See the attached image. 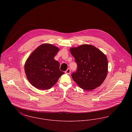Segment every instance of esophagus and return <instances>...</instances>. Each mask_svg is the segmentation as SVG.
Returning <instances> with one entry per match:
<instances>
[{
    "mask_svg": "<svg viewBox=\"0 0 132 132\" xmlns=\"http://www.w3.org/2000/svg\"><path fill=\"white\" fill-rule=\"evenodd\" d=\"M70 73H71V70L69 69V68L67 69V70L65 71V73L67 74H69Z\"/></svg>",
    "mask_w": 132,
    "mask_h": 132,
    "instance_id": "obj_1",
    "label": "esophagus"
}]
</instances>
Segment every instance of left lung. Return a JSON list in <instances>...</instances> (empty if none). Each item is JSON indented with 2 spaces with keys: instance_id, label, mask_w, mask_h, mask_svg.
<instances>
[{
  "instance_id": "left-lung-1",
  "label": "left lung",
  "mask_w": 132,
  "mask_h": 132,
  "mask_svg": "<svg viewBox=\"0 0 132 132\" xmlns=\"http://www.w3.org/2000/svg\"><path fill=\"white\" fill-rule=\"evenodd\" d=\"M70 51L77 64V70L72 74L79 87L91 90L100 87L108 73V60L105 54L90 44L71 47Z\"/></svg>"
}]
</instances>
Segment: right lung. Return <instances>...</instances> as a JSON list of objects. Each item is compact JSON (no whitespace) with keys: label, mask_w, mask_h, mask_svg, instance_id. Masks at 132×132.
Listing matches in <instances>:
<instances>
[{"label":"right lung","mask_w":132,"mask_h":132,"mask_svg":"<svg viewBox=\"0 0 132 132\" xmlns=\"http://www.w3.org/2000/svg\"><path fill=\"white\" fill-rule=\"evenodd\" d=\"M59 48L53 44L38 46L27 58L24 65L26 75L32 86L38 89L52 88L64 73L54 57Z\"/></svg>","instance_id":"add662e5"}]
</instances>
